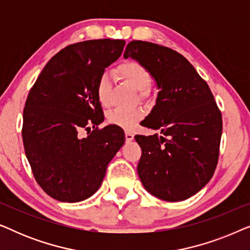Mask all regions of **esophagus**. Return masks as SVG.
Masks as SVG:
<instances>
[{
	"mask_svg": "<svg viewBox=\"0 0 250 250\" xmlns=\"http://www.w3.org/2000/svg\"><path fill=\"white\" fill-rule=\"evenodd\" d=\"M125 139H126V141H127V142L132 141V140L134 139V134H133L132 132L126 131V132H125Z\"/></svg>",
	"mask_w": 250,
	"mask_h": 250,
	"instance_id": "esophagus-1",
	"label": "esophagus"
}]
</instances>
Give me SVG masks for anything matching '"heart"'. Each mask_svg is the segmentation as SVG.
<instances>
[{
    "mask_svg": "<svg viewBox=\"0 0 250 250\" xmlns=\"http://www.w3.org/2000/svg\"><path fill=\"white\" fill-rule=\"evenodd\" d=\"M116 74L122 77L126 83L140 92L141 97L148 93L152 84L150 71L138 61H126L116 69ZM111 82L108 74H102L97 83V98L101 105L108 107L110 104ZM143 117L141 109H115L109 112L108 121L110 124L124 129L134 128L140 119Z\"/></svg>",
    "mask_w": 250,
    "mask_h": 250,
    "instance_id": "heart-1",
    "label": "heart"
}]
</instances>
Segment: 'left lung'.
I'll use <instances>...</instances> for the list:
<instances>
[{
  "instance_id": "obj_1",
  "label": "left lung",
  "mask_w": 250,
  "mask_h": 250,
  "mask_svg": "<svg viewBox=\"0 0 250 250\" xmlns=\"http://www.w3.org/2000/svg\"><path fill=\"white\" fill-rule=\"evenodd\" d=\"M131 57L150 71L158 87L156 104L142 126L160 135H135L142 155L138 174L145 189L166 201L186 200L200 191L216 168L222 115L209 86L176 51L132 41Z\"/></svg>"
}]
</instances>
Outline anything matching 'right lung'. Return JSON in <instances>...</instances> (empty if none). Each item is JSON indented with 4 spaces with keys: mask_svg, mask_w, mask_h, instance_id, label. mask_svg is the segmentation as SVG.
Segmentation results:
<instances>
[{
    "mask_svg": "<svg viewBox=\"0 0 250 250\" xmlns=\"http://www.w3.org/2000/svg\"><path fill=\"white\" fill-rule=\"evenodd\" d=\"M125 41L91 40L51 58L30 88L23 109L25 153L40 187L54 199L77 203L100 188L108 164L125 142L116 125L99 129L104 111L97 83L121 57ZM94 131L82 139V128Z\"/></svg>",
    "mask_w": 250,
    "mask_h": 250,
    "instance_id": "add662e5",
    "label": "right lung"
}]
</instances>
